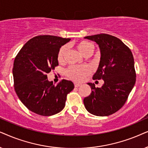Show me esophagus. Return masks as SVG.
<instances>
[{
    "instance_id": "esophagus-1",
    "label": "esophagus",
    "mask_w": 148,
    "mask_h": 148,
    "mask_svg": "<svg viewBox=\"0 0 148 148\" xmlns=\"http://www.w3.org/2000/svg\"><path fill=\"white\" fill-rule=\"evenodd\" d=\"M81 85V84L80 83H78V82H74V86L75 87H78V86Z\"/></svg>"
}]
</instances>
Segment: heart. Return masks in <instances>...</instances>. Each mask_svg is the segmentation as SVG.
<instances>
[{
  "label": "heart",
  "instance_id": "obj_1",
  "mask_svg": "<svg viewBox=\"0 0 148 148\" xmlns=\"http://www.w3.org/2000/svg\"><path fill=\"white\" fill-rule=\"evenodd\" d=\"M76 47L80 53L84 56H90L94 50L92 44L86 40L79 41L76 43ZM66 49V46H63L59 50L58 53V60L59 62H62L64 61ZM89 69L84 66H71L66 71V74L68 78L78 82L82 81L84 78L89 74Z\"/></svg>",
  "mask_w": 148,
  "mask_h": 148
}]
</instances>
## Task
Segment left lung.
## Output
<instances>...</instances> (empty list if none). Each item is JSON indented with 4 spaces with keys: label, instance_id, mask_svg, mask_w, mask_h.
<instances>
[{
    "label": "left lung",
    "instance_id": "left-lung-1",
    "mask_svg": "<svg viewBox=\"0 0 148 148\" xmlns=\"http://www.w3.org/2000/svg\"><path fill=\"white\" fill-rule=\"evenodd\" d=\"M96 42L100 51L99 66L94 80H103L101 88L88 82L91 92L83 100L89 113L107 116L124 106L136 80L135 62L131 51L119 38L106 34L84 37Z\"/></svg>",
    "mask_w": 148,
    "mask_h": 148
}]
</instances>
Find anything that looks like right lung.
Segmentation results:
<instances>
[{"mask_svg":"<svg viewBox=\"0 0 148 148\" xmlns=\"http://www.w3.org/2000/svg\"><path fill=\"white\" fill-rule=\"evenodd\" d=\"M70 40L50 35L35 36L23 45L15 59V92L23 105L34 113L45 116L59 113L65 107L67 95L74 89L70 80H62L55 86L47 76L59 65L58 51Z\"/></svg>","mask_w":148,"mask_h":148,"instance_id":"obj_1","label":"right lung"}]
</instances>
